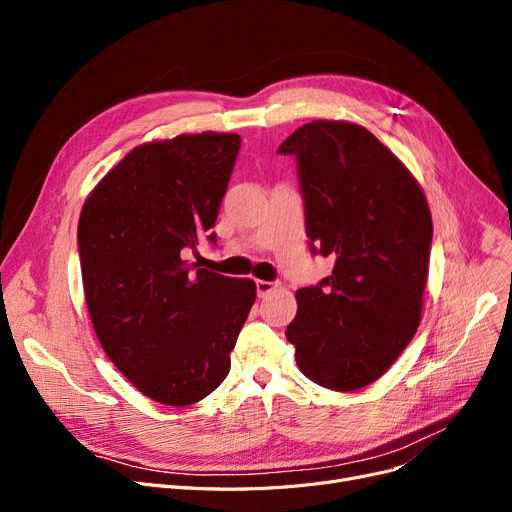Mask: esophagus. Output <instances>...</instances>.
<instances>
[{
	"mask_svg": "<svg viewBox=\"0 0 512 512\" xmlns=\"http://www.w3.org/2000/svg\"><path fill=\"white\" fill-rule=\"evenodd\" d=\"M280 288V282H267V280H257V294L263 299L267 294Z\"/></svg>",
	"mask_w": 512,
	"mask_h": 512,
	"instance_id": "esophagus-1",
	"label": "esophagus"
}]
</instances>
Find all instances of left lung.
<instances>
[{
  "label": "left lung",
  "instance_id": "obj_1",
  "mask_svg": "<svg viewBox=\"0 0 512 512\" xmlns=\"http://www.w3.org/2000/svg\"><path fill=\"white\" fill-rule=\"evenodd\" d=\"M278 153L297 157L311 253L336 259L328 278L297 290L286 338L311 382L365 388L419 328L432 213L411 172L359 124L309 122Z\"/></svg>",
  "mask_w": 512,
  "mask_h": 512
}]
</instances>
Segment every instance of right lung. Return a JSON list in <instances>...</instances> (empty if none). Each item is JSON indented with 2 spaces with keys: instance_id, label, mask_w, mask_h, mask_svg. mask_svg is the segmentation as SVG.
Returning <instances> with one entry per match:
<instances>
[{
  "instance_id": "obj_1",
  "label": "right lung",
  "mask_w": 512,
  "mask_h": 512,
  "mask_svg": "<svg viewBox=\"0 0 512 512\" xmlns=\"http://www.w3.org/2000/svg\"><path fill=\"white\" fill-rule=\"evenodd\" d=\"M240 151L238 134H180L132 149L78 220L85 299L105 355L145 396L195 405L230 371L255 303L253 280L188 265L211 228Z\"/></svg>"
}]
</instances>
